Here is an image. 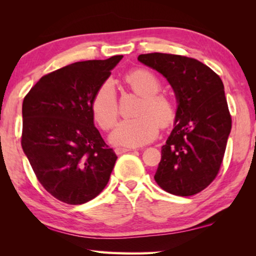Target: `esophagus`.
Segmentation results:
<instances>
[{
	"instance_id": "obj_1",
	"label": "esophagus",
	"mask_w": 256,
	"mask_h": 256,
	"mask_svg": "<svg viewBox=\"0 0 256 256\" xmlns=\"http://www.w3.org/2000/svg\"><path fill=\"white\" fill-rule=\"evenodd\" d=\"M134 149V148H133ZM131 149H128V148H120V146H118V148H115V154H125L128 152V151H130Z\"/></svg>"
}]
</instances>
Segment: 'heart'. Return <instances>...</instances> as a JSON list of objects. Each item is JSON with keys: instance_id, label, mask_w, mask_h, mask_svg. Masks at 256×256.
Returning a JSON list of instances; mask_svg holds the SVG:
<instances>
[{"instance_id": "b5f03b06", "label": "heart", "mask_w": 256, "mask_h": 256, "mask_svg": "<svg viewBox=\"0 0 256 256\" xmlns=\"http://www.w3.org/2000/svg\"><path fill=\"white\" fill-rule=\"evenodd\" d=\"M128 84L141 94L138 115L140 118L124 120L112 131L110 141L114 146H144L157 136L159 124H170L175 115L174 105L164 94H158L160 81L152 72L136 70L126 76ZM94 118L102 130H110L118 120V97L115 84L110 79L104 81L94 94L92 102Z\"/></svg>"}]
</instances>
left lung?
Returning a JSON list of instances; mask_svg holds the SVG:
<instances>
[{
    "label": "left lung",
    "mask_w": 256,
    "mask_h": 256,
    "mask_svg": "<svg viewBox=\"0 0 256 256\" xmlns=\"http://www.w3.org/2000/svg\"><path fill=\"white\" fill-rule=\"evenodd\" d=\"M138 60L166 78L178 102L154 180L174 196H194L218 175L232 130L222 81L206 64L186 56L150 53Z\"/></svg>",
    "instance_id": "left-lung-1"
}]
</instances>
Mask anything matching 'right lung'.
Wrapping results in <instances>:
<instances>
[{"instance_id":"obj_1","label":"right lung","mask_w":256,"mask_h":256,"mask_svg":"<svg viewBox=\"0 0 256 256\" xmlns=\"http://www.w3.org/2000/svg\"><path fill=\"white\" fill-rule=\"evenodd\" d=\"M122 58L58 68L40 78L24 99V152L44 188L68 204L96 198L118 159L94 126L92 102Z\"/></svg>"}]
</instances>
